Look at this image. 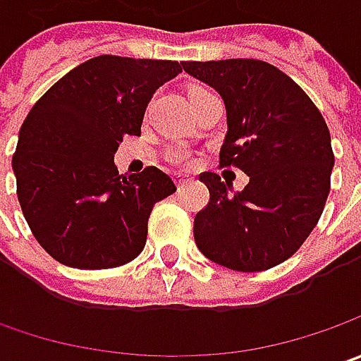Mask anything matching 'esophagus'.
<instances>
[{
  "instance_id": "obj_1",
  "label": "esophagus",
  "mask_w": 361,
  "mask_h": 361,
  "mask_svg": "<svg viewBox=\"0 0 361 361\" xmlns=\"http://www.w3.org/2000/svg\"><path fill=\"white\" fill-rule=\"evenodd\" d=\"M174 180H176V187L178 188H183L185 185L190 183V178H188L187 174H176V176H174Z\"/></svg>"
}]
</instances>
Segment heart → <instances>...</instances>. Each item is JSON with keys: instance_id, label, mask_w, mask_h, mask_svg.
Wrapping results in <instances>:
<instances>
[{"instance_id": "b5f03b06", "label": "heart", "mask_w": 361, "mask_h": 361, "mask_svg": "<svg viewBox=\"0 0 361 361\" xmlns=\"http://www.w3.org/2000/svg\"><path fill=\"white\" fill-rule=\"evenodd\" d=\"M199 90H202V88H195L192 92H199ZM176 160H178V162H187V159H185L183 154H178V157H176Z\"/></svg>"}]
</instances>
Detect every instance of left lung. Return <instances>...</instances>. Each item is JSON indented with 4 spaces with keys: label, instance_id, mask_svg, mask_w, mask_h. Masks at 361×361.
<instances>
[{
    "label": "left lung",
    "instance_id": "left-lung-1",
    "mask_svg": "<svg viewBox=\"0 0 361 361\" xmlns=\"http://www.w3.org/2000/svg\"><path fill=\"white\" fill-rule=\"evenodd\" d=\"M185 72L219 92L227 110L221 166H237L249 185L233 192L215 173L199 178L209 204L195 216V243L233 271L283 263L324 213L334 169L322 112L291 78L261 60L185 62Z\"/></svg>",
    "mask_w": 361,
    "mask_h": 361
}]
</instances>
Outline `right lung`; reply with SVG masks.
<instances>
[{"label": "right lung", "instance_id": "obj_1", "mask_svg": "<svg viewBox=\"0 0 361 361\" xmlns=\"http://www.w3.org/2000/svg\"><path fill=\"white\" fill-rule=\"evenodd\" d=\"M173 60L98 56L60 78L30 110L11 160L18 199L37 243L76 269L120 267L140 255L152 207L173 195L157 166L118 174L124 134H140Z\"/></svg>", "mask_w": 361, "mask_h": 361}]
</instances>
